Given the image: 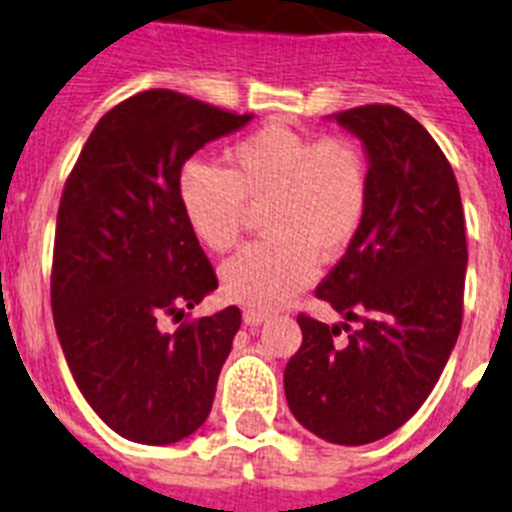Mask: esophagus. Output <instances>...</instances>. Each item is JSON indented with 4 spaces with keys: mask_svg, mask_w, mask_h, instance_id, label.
Returning a JSON list of instances; mask_svg holds the SVG:
<instances>
[{
    "mask_svg": "<svg viewBox=\"0 0 512 512\" xmlns=\"http://www.w3.org/2000/svg\"><path fill=\"white\" fill-rule=\"evenodd\" d=\"M268 311H257V309H244V322L247 324H252V327H255V324H262V322H268Z\"/></svg>",
    "mask_w": 512,
    "mask_h": 512,
    "instance_id": "34e87169",
    "label": "esophagus"
}]
</instances>
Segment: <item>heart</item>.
I'll return each mask as SVG.
<instances>
[{
    "label": "heart",
    "mask_w": 512,
    "mask_h": 512,
    "mask_svg": "<svg viewBox=\"0 0 512 512\" xmlns=\"http://www.w3.org/2000/svg\"><path fill=\"white\" fill-rule=\"evenodd\" d=\"M182 216L208 252L234 250L262 211L265 239L221 268L229 301L265 311L291 301L314 278V265L337 260L361 234L371 208V162L348 136H306L265 126L226 151V170L182 167Z\"/></svg>",
    "instance_id": "obj_1"
}]
</instances>
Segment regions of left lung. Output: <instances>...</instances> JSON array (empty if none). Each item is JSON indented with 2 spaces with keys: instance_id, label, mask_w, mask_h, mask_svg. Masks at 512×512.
I'll list each match as a JSON object with an SVG mask.
<instances>
[{
  "instance_id": "8db88e82",
  "label": "left lung",
  "mask_w": 512,
  "mask_h": 512,
  "mask_svg": "<svg viewBox=\"0 0 512 512\" xmlns=\"http://www.w3.org/2000/svg\"><path fill=\"white\" fill-rule=\"evenodd\" d=\"M335 121L366 146L371 208L317 286L345 322L299 314L304 340L283 386L306 430L363 446L402 428L441 379L464 317L466 226L451 164L410 113L379 102ZM342 329L348 341L336 340Z\"/></svg>"
}]
</instances>
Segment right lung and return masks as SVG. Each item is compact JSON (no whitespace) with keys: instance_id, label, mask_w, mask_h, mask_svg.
I'll return each mask as SVG.
<instances>
[{"instance_id":"obj_1","label":"right lung","mask_w":512,"mask_h":512,"mask_svg":"<svg viewBox=\"0 0 512 512\" xmlns=\"http://www.w3.org/2000/svg\"><path fill=\"white\" fill-rule=\"evenodd\" d=\"M172 90L102 115L64 185L53 242L56 335L79 391L133 443L167 446L201 428L242 311L185 319L219 286L182 216V164L250 123Z\"/></svg>"}]
</instances>
